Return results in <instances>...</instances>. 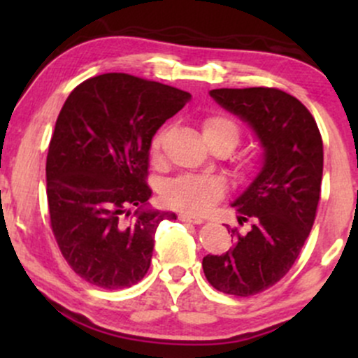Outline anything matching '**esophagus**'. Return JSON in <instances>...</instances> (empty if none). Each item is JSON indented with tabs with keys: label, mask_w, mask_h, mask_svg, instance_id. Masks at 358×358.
Returning <instances> with one entry per match:
<instances>
[{
	"label": "esophagus",
	"mask_w": 358,
	"mask_h": 358,
	"mask_svg": "<svg viewBox=\"0 0 358 358\" xmlns=\"http://www.w3.org/2000/svg\"><path fill=\"white\" fill-rule=\"evenodd\" d=\"M180 220L190 222V224H195V225L203 224L202 217H195V215H192V213H180Z\"/></svg>",
	"instance_id": "34e87169"
}]
</instances>
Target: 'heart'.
<instances>
[{"label": "heart", "instance_id": "heart-1", "mask_svg": "<svg viewBox=\"0 0 358 358\" xmlns=\"http://www.w3.org/2000/svg\"><path fill=\"white\" fill-rule=\"evenodd\" d=\"M202 133L208 145H224L234 150L242 139V127L232 116L224 113L208 114L202 119ZM166 131H159L151 141V156L156 158L162 151ZM245 171L256 170L257 159L248 156L242 163ZM225 185L210 175H182L165 185L162 199L165 205L185 213H205L224 196Z\"/></svg>", "mask_w": 358, "mask_h": 358}]
</instances>
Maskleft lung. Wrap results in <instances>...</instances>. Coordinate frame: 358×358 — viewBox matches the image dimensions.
<instances>
[{
	"instance_id": "obj_1",
	"label": "left lung",
	"mask_w": 358,
	"mask_h": 358,
	"mask_svg": "<svg viewBox=\"0 0 358 358\" xmlns=\"http://www.w3.org/2000/svg\"><path fill=\"white\" fill-rule=\"evenodd\" d=\"M210 96L254 127L266 155L261 173L234 202L249 232L231 229L234 249L205 256L203 273L217 291L252 296L286 276L310 236L322 192V134L310 110L281 89H213Z\"/></svg>"
}]
</instances>
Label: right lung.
<instances>
[{
	"mask_svg": "<svg viewBox=\"0 0 358 358\" xmlns=\"http://www.w3.org/2000/svg\"><path fill=\"white\" fill-rule=\"evenodd\" d=\"M188 99L171 85L110 72L82 82L62 106L45 168L50 227L67 264L90 285L141 281L159 222L176 220L143 210L148 155L156 131Z\"/></svg>",
	"mask_w": 358,
	"mask_h": 358,
	"instance_id": "add662e5",
	"label": "right lung"
}]
</instances>
